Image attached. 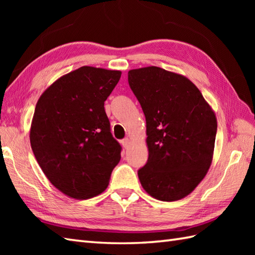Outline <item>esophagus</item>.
<instances>
[{"label":"esophagus","mask_w":255,"mask_h":255,"mask_svg":"<svg viewBox=\"0 0 255 255\" xmlns=\"http://www.w3.org/2000/svg\"><path fill=\"white\" fill-rule=\"evenodd\" d=\"M122 143H123V145H124V148H125V149H128V148H129V145H130V140H129L128 138H126V139L122 140Z\"/></svg>","instance_id":"1"}]
</instances>
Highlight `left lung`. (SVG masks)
Segmentation results:
<instances>
[{
    "instance_id": "1",
    "label": "left lung",
    "mask_w": 255,
    "mask_h": 255,
    "mask_svg": "<svg viewBox=\"0 0 255 255\" xmlns=\"http://www.w3.org/2000/svg\"><path fill=\"white\" fill-rule=\"evenodd\" d=\"M147 123L148 162L138 171L150 196L174 202L191 194L213 162L215 112L191 80L159 67L129 70Z\"/></svg>"
}]
</instances>
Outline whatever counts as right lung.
Wrapping results in <instances>:
<instances>
[{"mask_svg":"<svg viewBox=\"0 0 255 255\" xmlns=\"http://www.w3.org/2000/svg\"><path fill=\"white\" fill-rule=\"evenodd\" d=\"M118 70L81 67L62 75L38 100L29 139L38 164L67 196L88 199L105 191L121 161L104 102L121 79Z\"/></svg>","mask_w":255,"mask_h":255,"instance_id":"obj_1","label":"right lung"}]
</instances>
